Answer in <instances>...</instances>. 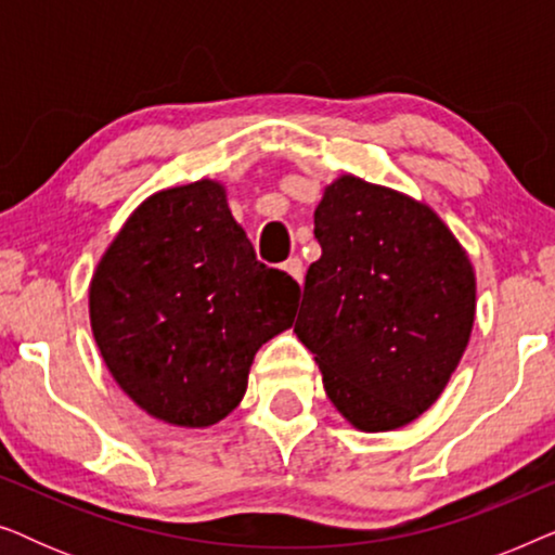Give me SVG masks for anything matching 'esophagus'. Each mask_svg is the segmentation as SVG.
I'll return each mask as SVG.
<instances>
[{
	"instance_id": "obj_1",
	"label": "esophagus",
	"mask_w": 555,
	"mask_h": 555,
	"mask_svg": "<svg viewBox=\"0 0 555 555\" xmlns=\"http://www.w3.org/2000/svg\"><path fill=\"white\" fill-rule=\"evenodd\" d=\"M283 270L295 280V283H302V275H306V270H302L300 257H291V260H285Z\"/></svg>"
}]
</instances>
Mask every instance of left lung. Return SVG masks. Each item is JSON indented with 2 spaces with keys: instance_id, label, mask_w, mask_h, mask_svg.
<instances>
[{
  "instance_id": "1",
  "label": "left lung",
  "mask_w": 555,
  "mask_h": 555,
  "mask_svg": "<svg viewBox=\"0 0 555 555\" xmlns=\"http://www.w3.org/2000/svg\"><path fill=\"white\" fill-rule=\"evenodd\" d=\"M295 333L361 431L414 422L444 391L475 321L473 262L427 204L340 177L315 209Z\"/></svg>"
}]
</instances>
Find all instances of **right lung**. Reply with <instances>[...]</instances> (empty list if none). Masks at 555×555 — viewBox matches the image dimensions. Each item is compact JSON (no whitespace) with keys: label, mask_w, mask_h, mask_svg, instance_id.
Listing matches in <instances>:
<instances>
[{"label":"right lung","mask_w":555,"mask_h":555,"mask_svg":"<svg viewBox=\"0 0 555 555\" xmlns=\"http://www.w3.org/2000/svg\"><path fill=\"white\" fill-rule=\"evenodd\" d=\"M300 287L255 257L202 179L149 196L90 280V325L120 389L156 420L211 427L240 404L255 353L291 328Z\"/></svg>","instance_id":"obj_1"}]
</instances>
